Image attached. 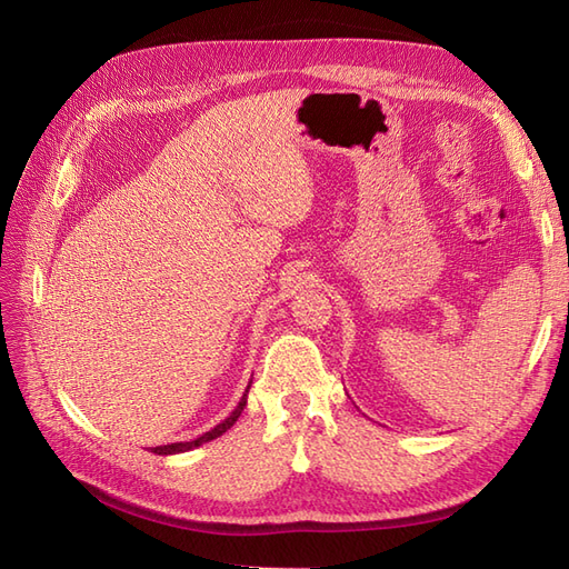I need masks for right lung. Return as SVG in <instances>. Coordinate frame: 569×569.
<instances>
[{"mask_svg":"<svg viewBox=\"0 0 569 569\" xmlns=\"http://www.w3.org/2000/svg\"><path fill=\"white\" fill-rule=\"evenodd\" d=\"M249 387H251V385H249ZM249 387H247V391H244L242 399H239L237 408L230 412V418H226V420H222L220 425H216L213 429H209V432L201 435V437H197V439H192V441H178V443H168V446H157V449H151V453H159V456L184 453V451H192V449H197V446H201V443H206V441H213V439H218L220 435H226L228 429L237 422V418L242 416V410H244V406H247V393H249Z\"/></svg>","mask_w":569,"mask_h":569,"instance_id":"add662e5","label":"right lung"}]
</instances>
